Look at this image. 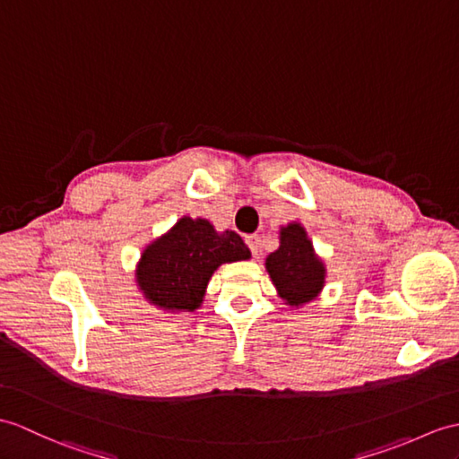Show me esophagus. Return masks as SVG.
<instances>
[{
  "mask_svg": "<svg viewBox=\"0 0 459 459\" xmlns=\"http://www.w3.org/2000/svg\"><path fill=\"white\" fill-rule=\"evenodd\" d=\"M244 240H247L252 255L260 254V237H258V234H248V237H244Z\"/></svg>",
  "mask_w": 459,
  "mask_h": 459,
  "instance_id": "obj_1",
  "label": "esophagus"
}]
</instances>
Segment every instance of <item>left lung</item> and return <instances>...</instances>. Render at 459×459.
Wrapping results in <instances>:
<instances>
[{"instance_id": "1", "label": "left lung", "mask_w": 459, "mask_h": 459, "mask_svg": "<svg viewBox=\"0 0 459 459\" xmlns=\"http://www.w3.org/2000/svg\"><path fill=\"white\" fill-rule=\"evenodd\" d=\"M265 270L285 305L303 307L323 291L326 280L325 262L301 222L280 229V248L265 258Z\"/></svg>"}]
</instances>
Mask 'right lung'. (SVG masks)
<instances>
[{
  "label": "right lung",
  "mask_w": 459,
  "mask_h": 459,
  "mask_svg": "<svg viewBox=\"0 0 459 459\" xmlns=\"http://www.w3.org/2000/svg\"><path fill=\"white\" fill-rule=\"evenodd\" d=\"M250 255L234 230L217 232L207 219L181 217L143 250L136 285L148 303L166 313H194L219 265L250 260Z\"/></svg>",
  "instance_id": "right-lung-1"
}]
</instances>
